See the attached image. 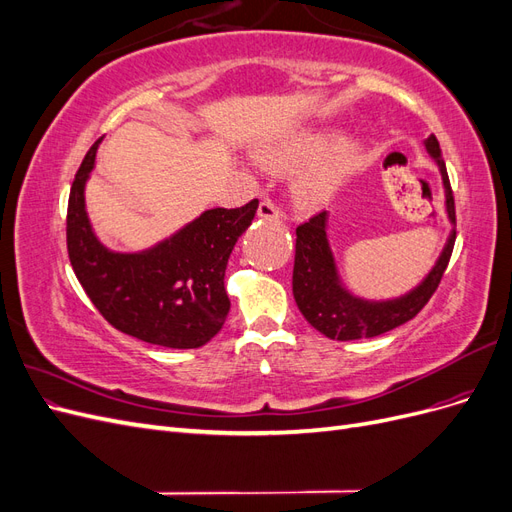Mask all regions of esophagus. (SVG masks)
Wrapping results in <instances>:
<instances>
[{
    "mask_svg": "<svg viewBox=\"0 0 512 512\" xmlns=\"http://www.w3.org/2000/svg\"><path fill=\"white\" fill-rule=\"evenodd\" d=\"M258 215H260V218H265V220H280L282 211H280V207L275 205V200L262 198L260 205H258Z\"/></svg>",
    "mask_w": 512,
    "mask_h": 512,
    "instance_id": "esophagus-1",
    "label": "esophagus"
}]
</instances>
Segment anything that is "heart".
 I'll use <instances>...</instances> for the list:
<instances>
[{
  "mask_svg": "<svg viewBox=\"0 0 512 512\" xmlns=\"http://www.w3.org/2000/svg\"><path fill=\"white\" fill-rule=\"evenodd\" d=\"M329 149H331V138L329 136L305 134V136H299L297 141H292L290 145H286L282 151L271 153L267 162L273 164V166L307 164V162H314L320 156H324V153H327ZM346 168H348V156H339V158H335L327 164L309 170V173L301 181V194L307 200H320L324 196H329L335 185L342 181Z\"/></svg>",
  "mask_w": 512,
  "mask_h": 512,
  "instance_id": "heart-1",
  "label": "heart"
}]
</instances>
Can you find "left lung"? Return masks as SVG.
I'll use <instances>...</instances> for the list:
<instances>
[{
  "label": "left lung",
  "instance_id": "obj_1",
  "mask_svg": "<svg viewBox=\"0 0 512 512\" xmlns=\"http://www.w3.org/2000/svg\"><path fill=\"white\" fill-rule=\"evenodd\" d=\"M425 147L440 166L446 192V211L448 218L455 224V198L438 138L431 134L425 141ZM453 245L455 232L448 237L440 260L425 277V282L406 294V297L384 303H367L352 297L339 284L335 260L327 241V211H320L297 226V250H294L292 269L294 301H297L301 314L316 331L337 339V342L382 335L412 320L429 303L433 292L438 290L442 282V275L453 254Z\"/></svg>",
  "mask_w": 512,
  "mask_h": 512
}]
</instances>
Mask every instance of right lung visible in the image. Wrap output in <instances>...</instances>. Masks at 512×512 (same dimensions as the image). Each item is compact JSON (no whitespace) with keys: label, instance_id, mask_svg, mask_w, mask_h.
I'll return each instance as SVG.
<instances>
[{"label":"right lung","instance_id":"1","mask_svg":"<svg viewBox=\"0 0 512 512\" xmlns=\"http://www.w3.org/2000/svg\"><path fill=\"white\" fill-rule=\"evenodd\" d=\"M100 141L76 170L68 198L66 243L76 277L117 331L164 348L205 346L228 316L226 265L258 198L237 209H209L147 252H108L89 226L83 196Z\"/></svg>","mask_w":512,"mask_h":512}]
</instances>
